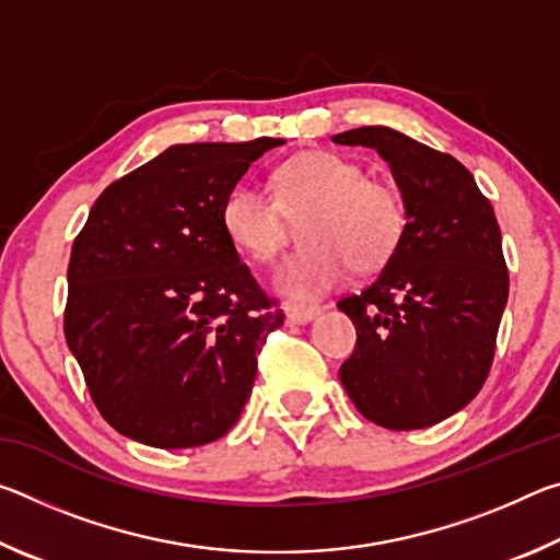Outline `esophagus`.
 I'll use <instances>...</instances> for the list:
<instances>
[{"label": "esophagus", "instance_id": "esophagus-1", "mask_svg": "<svg viewBox=\"0 0 560 560\" xmlns=\"http://www.w3.org/2000/svg\"><path fill=\"white\" fill-rule=\"evenodd\" d=\"M287 320L289 324H311V320L324 314V306H303V303H287Z\"/></svg>", "mask_w": 560, "mask_h": 560}]
</instances>
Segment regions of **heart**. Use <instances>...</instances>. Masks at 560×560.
Instances as JSON below:
<instances>
[{
    "label": "heart",
    "mask_w": 560,
    "mask_h": 560,
    "mask_svg": "<svg viewBox=\"0 0 560 560\" xmlns=\"http://www.w3.org/2000/svg\"><path fill=\"white\" fill-rule=\"evenodd\" d=\"M306 212L303 240L311 246L273 273V289L296 301L338 287L348 267H383L400 244L407 220L395 187L368 179L355 160L311 150L277 167L273 195L254 185L234 187L224 197L222 226L242 254L269 264L287 244L289 217Z\"/></svg>",
    "instance_id": "b5f03b06"
}]
</instances>
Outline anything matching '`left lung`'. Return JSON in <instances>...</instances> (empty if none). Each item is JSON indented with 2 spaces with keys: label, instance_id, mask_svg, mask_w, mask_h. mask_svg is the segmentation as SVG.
<instances>
[{
  "label": "left lung",
  "instance_id": "left-lung-1",
  "mask_svg": "<svg viewBox=\"0 0 560 560\" xmlns=\"http://www.w3.org/2000/svg\"><path fill=\"white\" fill-rule=\"evenodd\" d=\"M373 148L405 202V232L377 279L338 301L358 343L340 383L387 430H422L471 402L494 360L509 273L494 210L459 160L385 126L334 136Z\"/></svg>",
  "mask_w": 560,
  "mask_h": 560
}]
</instances>
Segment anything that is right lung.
<instances>
[{
    "instance_id": "1",
    "label": "right lung",
    "mask_w": 560,
    "mask_h": 560,
    "mask_svg": "<svg viewBox=\"0 0 560 560\" xmlns=\"http://www.w3.org/2000/svg\"><path fill=\"white\" fill-rule=\"evenodd\" d=\"M283 145H173L103 189L75 236L63 334L113 430L185 450L234 428L283 311L224 234L222 205Z\"/></svg>"
}]
</instances>
